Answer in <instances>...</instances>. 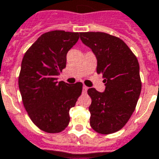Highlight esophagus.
Returning a JSON list of instances; mask_svg holds the SVG:
<instances>
[{
  "label": "esophagus",
  "instance_id": "34e87169",
  "mask_svg": "<svg viewBox=\"0 0 159 159\" xmlns=\"http://www.w3.org/2000/svg\"><path fill=\"white\" fill-rule=\"evenodd\" d=\"M88 90V87H86V86H83V93H86Z\"/></svg>",
  "mask_w": 159,
  "mask_h": 159
}]
</instances>
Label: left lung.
<instances>
[{"label":"left lung","mask_w":159,"mask_h":159,"mask_svg":"<svg viewBox=\"0 0 159 159\" xmlns=\"http://www.w3.org/2000/svg\"><path fill=\"white\" fill-rule=\"evenodd\" d=\"M80 39L96 57V71L104 78L102 93L88 89L91 97L90 126L101 134H114L128 121L141 91L137 57L120 38L100 32L80 33Z\"/></svg>","instance_id":"obj_1"}]
</instances>
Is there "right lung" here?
Segmentation results:
<instances>
[{"label":"right lung","mask_w":159,"mask_h":159,"mask_svg":"<svg viewBox=\"0 0 159 159\" xmlns=\"http://www.w3.org/2000/svg\"><path fill=\"white\" fill-rule=\"evenodd\" d=\"M79 33L51 31L42 34L25 55L19 76V89L30 119L44 132L57 134L70 122V109L82 94L83 83L57 82L66 66V55Z\"/></svg>","instance_id":"add662e5"}]
</instances>
